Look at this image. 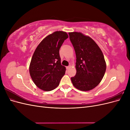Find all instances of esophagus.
Segmentation results:
<instances>
[{"instance_id": "obj_1", "label": "esophagus", "mask_w": 130, "mask_h": 130, "mask_svg": "<svg viewBox=\"0 0 130 130\" xmlns=\"http://www.w3.org/2000/svg\"><path fill=\"white\" fill-rule=\"evenodd\" d=\"M70 67H71V66H67V69H69Z\"/></svg>"}]
</instances>
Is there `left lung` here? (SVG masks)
I'll return each mask as SVG.
<instances>
[{
    "mask_svg": "<svg viewBox=\"0 0 130 130\" xmlns=\"http://www.w3.org/2000/svg\"><path fill=\"white\" fill-rule=\"evenodd\" d=\"M76 57L75 76L73 85L82 91H88L99 84L104 76L106 64L103 52L92 38L81 32H69Z\"/></svg>",
    "mask_w": 130,
    "mask_h": 130,
    "instance_id": "1",
    "label": "left lung"
}]
</instances>
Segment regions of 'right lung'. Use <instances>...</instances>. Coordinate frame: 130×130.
<instances>
[{"label":"right lung","instance_id":"obj_1","mask_svg":"<svg viewBox=\"0 0 130 130\" xmlns=\"http://www.w3.org/2000/svg\"><path fill=\"white\" fill-rule=\"evenodd\" d=\"M68 38L66 32L55 31L47 36L35 50L29 66L31 78L37 87L44 91L55 89L66 72L61 64L59 50Z\"/></svg>","mask_w":130,"mask_h":130}]
</instances>
